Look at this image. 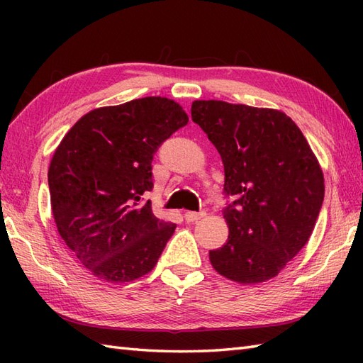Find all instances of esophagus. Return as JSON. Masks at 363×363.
Returning <instances> with one entry per match:
<instances>
[{
	"label": "esophagus",
	"mask_w": 363,
	"mask_h": 363,
	"mask_svg": "<svg viewBox=\"0 0 363 363\" xmlns=\"http://www.w3.org/2000/svg\"><path fill=\"white\" fill-rule=\"evenodd\" d=\"M206 215V212H186L184 213V218L186 221H196V220H201Z\"/></svg>",
	"instance_id": "34e87169"
}]
</instances>
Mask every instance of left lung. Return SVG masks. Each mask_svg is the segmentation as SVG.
Wrapping results in <instances>:
<instances>
[{"mask_svg":"<svg viewBox=\"0 0 363 363\" xmlns=\"http://www.w3.org/2000/svg\"><path fill=\"white\" fill-rule=\"evenodd\" d=\"M191 120L225 165L223 211L229 235L209 251L218 274L238 284L273 279L309 242L325 198V177L290 117L267 107L196 99Z\"/></svg>","mask_w":363,"mask_h":363,"instance_id":"8db88e82","label":"left lung"}]
</instances>
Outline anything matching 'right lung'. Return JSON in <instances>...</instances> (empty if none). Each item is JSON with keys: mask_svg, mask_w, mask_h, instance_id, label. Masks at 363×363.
<instances>
[{"mask_svg": "<svg viewBox=\"0 0 363 363\" xmlns=\"http://www.w3.org/2000/svg\"><path fill=\"white\" fill-rule=\"evenodd\" d=\"M187 121L173 99H133L90 111L54 151L48 186L59 235L99 279L130 282L157 264L176 225L142 195L154 186L152 154Z\"/></svg>", "mask_w": 363, "mask_h": 363, "instance_id": "1", "label": "right lung"}]
</instances>
